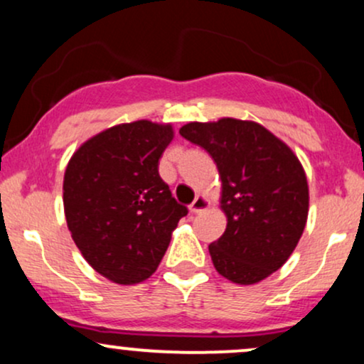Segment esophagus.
<instances>
[{
    "label": "esophagus",
    "instance_id": "34e87169",
    "mask_svg": "<svg viewBox=\"0 0 364 364\" xmlns=\"http://www.w3.org/2000/svg\"><path fill=\"white\" fill-rule=\"evenodd\" d=\"M208 207H210V202H208V198H205L203 195H198L195 198V202L190 205V210L193 212V214H200V212L207 210Z\"/></svg>",
    "mask_w": 364,
    "mask_h": 364
}]
</instances>
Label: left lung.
<instances>
[{
    "instance_id": "obj_1",
    "label": "left lung",
    "mask_w": 364,
    "mask_h": 364,
    "mask_svg": "<svg viewBox=\"0 0 364 364\" xmlns=\"http://www.w3.org/2000/svg\"><path fill=\"white\" fill-rule=\"evenodd\" d=\"M179 133L210 154L223 181L228 225L208 245L215 270L243 286L263 281L287 262L306 225L310 195L301 162L255 121H193Z\"/></svg>"
}]
</instances>
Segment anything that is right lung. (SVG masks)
Listing matches in <instances>:
<instances>
[{"label":"right lung","instance_id":"add662e5","mask_svg":"<svg viewBox=\"0 0 364 364\" xmlns=\"http://www.w3.org/2000/svg\"><path fill=\"white\" fill-rule=\"evenodd\" d=\"M171 124H116L80 145L63 181L65 217L75 245L95 272L139 284L157 270L188 208L159 176L173 140Z\"/></svg>","mask_w":364,"mask_h":364}]
</instances>
